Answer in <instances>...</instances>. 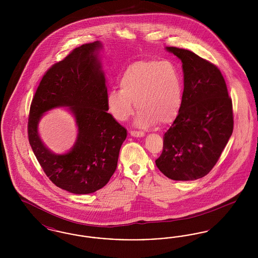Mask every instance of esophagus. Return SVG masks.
I'll list each match as a JSON object with an SVG mask.
<instances>
[{
  "label": "esophagus",
  "mask_w": 258,
  "mask_h": 258,
  "mask_svg": "<svg viewBox=\"0 0 258 258\" xmlns=\"http://www.w3.org/2000/svg\"><path fill=\"white\" fill-rule=\"evenodd\" d=\"M131 135L135 136V137H143L144 133L143 132H138V131H131Z\"/></svg>",
  "instance_id": "34e87169"
}]
</instances>
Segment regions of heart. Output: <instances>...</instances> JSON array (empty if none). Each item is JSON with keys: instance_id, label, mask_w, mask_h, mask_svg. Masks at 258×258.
<instances>
[{"instance_id": "heart-1", "label": "heart", "mask_w": 258, "mask_h": 258, "mask_svg": "<svg viewBox=\"0 0 258 258\" xmlns=\"http://www.w3.org/2000/svg\"><path fill=\"white\" fill-rule=\"evenodd\" d=\"M121 89H111L107 108L118 121H126L139 109L136 124L147 127L172 123L183 98V83L178 68L167 60L135 61L123 72Z\"/></svg>"}]
</instances>
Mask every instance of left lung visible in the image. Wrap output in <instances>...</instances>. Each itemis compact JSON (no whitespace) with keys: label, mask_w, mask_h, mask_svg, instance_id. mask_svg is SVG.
Wrapping results in <instances>:
<instances>
[{"label":"left lung","mask_w":258,"mask_h":258,"mask_svg":"<svg viewBox=\"0 0 258 258\" xmlns=\"http://www.w3.org/2000/svg\"><path fill=\"white\" fill-rule=\"evenodd\" d=\"M166 50L183 62L184 92L156 164L171 180L192 181L213 169L232 135V100L217 66L189 50Z\"/></svg>","instance_id":"1"}]
</instances>
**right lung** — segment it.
I'll use <instances>...</instances> for the list:
<instances>
[{"label": "right lung", "mask_w": 258, "mask_h": 258, "mask_svg": "<svg viewBox=\"0 0 258 258\" xmlns=\"http://www.w3.org/2000/svg\"><path fill=\"white\" fill-rule=\"evenodd\" d=\"M99 41L86 43L53 64L43 75L33 98L28 137L30 145L50 181L75 195L103 187L118 163L126 130L107 110L105 77L98 60ZM57 107H69L79 134L74 147L57 155L41 141L37 125L41 116Z\"/></svg>", "instance_id": "1"}]
</instances>
